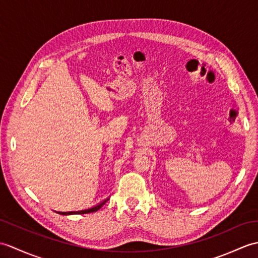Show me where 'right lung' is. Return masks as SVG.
Wrapping results in <instances>:
<instances>
[{
	"instance_id": "right-lung-1",
	"label": "right lung",
	"mask_w": 258,
	"mask_h": 258,
	"mask_svg": "<svg viewBox=\"0 0 258 258\" xmlns=\"http://www.w3.org/2000/svg\"><path fill=\"white\" fill-rule=\"evenodd\" d=\"M109 200V198L107 199H104L103 201H101L100 203H98V205H95L91 208H88V209H85V210H79V211H67V212H62V211H55L59 214L61 215H71V214H85V213H91V212H95L98 211L99 209H101L102 207H103V205H105V202Z\"/></svg>"
}]
</instances>
